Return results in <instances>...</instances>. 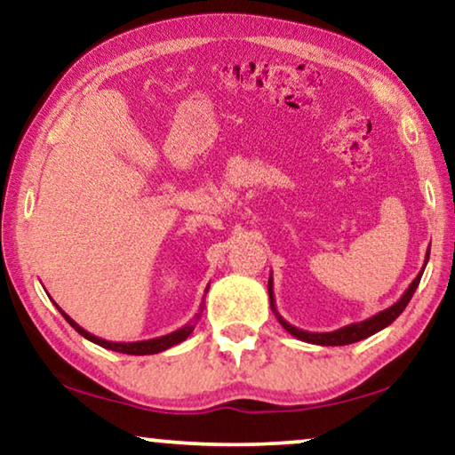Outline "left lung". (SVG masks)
<instances>
[{
    "label": "left lung",
    "mask_w": 455,
    "mask_h": 455,
    "mask_svg": "<svg viewBox=\"0 0 455 455\" xmlns=\"http://www.w3.org/2000/svg\"><path fill=\"white\" fill-rule=\"evenodd\" d=\"M428 254H431V251H427V257H425V265H422V269L419 275L414 277V282L408 285V290L403 291L400 300H397L394 307L385 308L381 310V313H377L375 316H371V319H364L360 323H352V325H346L341 329H335V331H327V333H313V331H304V329H298L294 325H290L288 321L283 319L282 315L277 313L275 308V298H273V277H269V300H271V310L275 313L277 321L282 323V327L285 329V331L294 335V338L307 341V344H316V346H347V344H354V341H360V339H366L371 338V335H375L377 331H381V329H385L387 325H391L397 316H400L403 313V308L408 307L410 298L414 296L416 288H419L420 283V277H422V271H425V267L428 263Z\"/></svg>",
    "instance_id": "left-lung-1"
}]
</instances>
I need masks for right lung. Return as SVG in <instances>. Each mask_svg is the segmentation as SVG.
Returning <instances> with one entry per match:
<instances>
[{
    "label": "right lung",
    "instance_id": "add662e5",
    "mask_svg": "<svg viewBox=\"0 0 455 455\" xmlns=\"http://www.w3.org/2000/svg\"><path fill=\"white\" fill-rule=\"evenodd\" d=\"M204 291H209V288L204 290ZM203 308H204V298H203V302H201V308H198V313L195 315V319H192L190 323H186L184 327H180V329H176V331H172V333H167V335H161V338L142 339V341H108V339H101V338H97V335H92V333L86 331V329L80 327L78 323L72 321L70 316H68L61 308H60V313L66 316V321L70 323V325L76 329V331L83 335V338L92 341V344H97V346H101V347H108V350H114V352L130 354V356H147V354L164 352V350H167V347L176 346V344H180V341H184L186 338H188V335L195 331L198 319H201Z\"/></svg>",
    "mask_w": 455,
    "mask_h": 455
}]
</instances>
